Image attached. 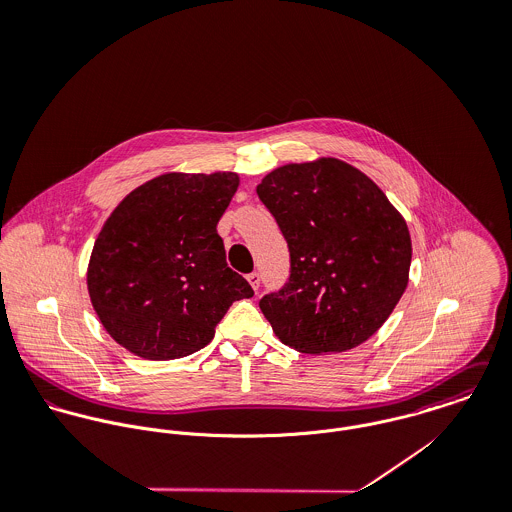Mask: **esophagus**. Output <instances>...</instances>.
<instances>
[{"mask_svg":"<svg viewBox=\"0 0 512 512\" xmlns=\"http://www.w3.org/2000/svg\"><path fill=\"white\" fill-rule=\"evenodd\" d=\"M246 280H248V284L252 286V290L258 292V288H260V274H258V272H252V274L246 276Z\"/></svg>","mask_w":512,"mask_h":512,"instance_id":"34e87169","label":"esophagus"}]
</instances>
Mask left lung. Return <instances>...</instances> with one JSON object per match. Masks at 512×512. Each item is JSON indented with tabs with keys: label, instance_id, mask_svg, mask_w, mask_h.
<instances>
[{
	"label": "left lung",
	"instance_id": "1",
	"mask_svg": "<svg viewBox=\"0 0 512 512\" xmlns=\"http://www.w3.org/2000/svg\"><path fill=\"white\" fill-rule=\"evenodd\" d=\"M288 240L292 274L260 309L299 353L359 347L406 292L412 240L398 209L365 173L337 157L286 163L256 187Z\"/></svg>",
	"mask_w": 512,
	"mask_h": 512
}]
</instances>
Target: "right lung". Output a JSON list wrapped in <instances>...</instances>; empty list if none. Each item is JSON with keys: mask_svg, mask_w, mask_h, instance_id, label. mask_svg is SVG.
Instances as JSON below:
<instances>
[{"mask_svg": "<svg viewBox=\"0 0 512 512\" xmlns=\"http://www.w3.org/2000/svg\"><path fill=\"white\" fill-rule=\"evenodd\" d=\"M238 173L157 175L128 193L102 224L86 286L108 335L136 357L197 353L250 284L226 264L217 232Z\"/></svg>", "mask_w": 512, "mask_h": 512, "instance_id": "1", "label": "right lung"}]
</instances>
